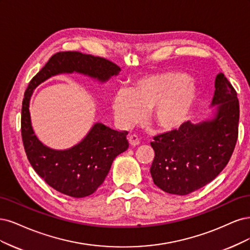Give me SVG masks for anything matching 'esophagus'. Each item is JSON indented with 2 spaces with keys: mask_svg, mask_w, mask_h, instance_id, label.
<instances>
[{
  "mask_svg": "<svg viewBox=\"0 0 250 250\" xmlns=\"http://www.w3.org/2000/svg\"><path fill=\"white\" fill-rule=\"evenodd\" d=\"M127 139H128V143H130L131 146H136L140 143L139 138L136 135H130V136H128Z\"/></svg>",
  "mask_w": 250,
  "mask_h": 250,
  "instance_id": "34e87169",
  "label": "esophagus"
}]
</instances>
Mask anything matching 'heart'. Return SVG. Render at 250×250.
<instances>
[{
    "label": "heart",
    "instance_id": "obj_1",
    "mask_svg": "<svg viewBox=\"0 0 250 250\" xmlns=\"http://www.w3.org/2000/svg\"><path fill=\"white\" fill-rule=\"evenodd\" d=\"M197 95V87L187 74L166 71L138 79L132 90H117L111 104L120 125L126 127L140 122L149 109L152 125L173 131L186 123Z\"/></svg>",
    "mask_w": 250,
    "mask_h": 250
}]
</instances>
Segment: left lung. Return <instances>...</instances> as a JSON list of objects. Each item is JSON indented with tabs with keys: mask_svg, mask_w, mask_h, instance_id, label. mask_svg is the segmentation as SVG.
<instances>
[{
	"mask_svg": "<svg viewBox=\"0 0 250 250\" xmlns=\"http://www.w3.org/2000/svg\"><path fill=\"white\" fill-rule=\"evenodd\" d=\"M210 107L212 114L197 124L156 136L154 184L166 193L187 195L206 186L227 166L238 139L239 101L229 80L219 72Z\"/></svg>",
	"mask_w": 250,
	"mask_h": 250,
	"instance_id": "1",
	"label": "left lung"
}]
</instances>
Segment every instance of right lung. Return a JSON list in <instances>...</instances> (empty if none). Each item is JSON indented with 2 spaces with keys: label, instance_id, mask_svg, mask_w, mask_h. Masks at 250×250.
<instances>
[{
  "label": "right lung",
  "instance_id": "right-lung-1",
  "mask_svg": "<svg viewBox=\"0 0 250 250\" xmlns=\"http://www.w3.org/2000/svg\"><path fill=\"white\" fill-rule=\"evenodd\" d=\"M119 72V66L104 58L61 52L52 56L31 80L23 95L21 137L28 160L40 178L63 194L77 198L91 195L104 183L114 159L127 149V132L95 123L76 146L66 149L51 148L38 139L32 126L31 96L38 85L58 75L79 74L104 84Z\"/></svg>",
  "mask_w": 250,
  "mask_h": 250
}]
</instances>
